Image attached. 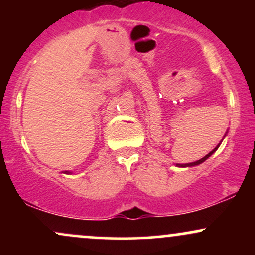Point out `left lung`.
<instances>
[{
	"label": "left lung",
	"mask_w": 255,
	"mask_h": 255,
	"mask_svg": "<svg viewBox=\"0 0 255 255\" xmlns=\"http://www.w3.org/2000/svg\"><path fill=\"white\" fill-rule=\"evenodd\" d=\"M227 133H228V131H227ZM227 133H225V135H227ZM225 135H224V137H225ZM224 137H223V139H224ZM223 139H222V141H223ZM222 141H221V142H222ZM221 142H219V144H218L217 146H216V147L213 148V150H212L211 152H210L209 154H206V156L201 158V159L197 160V162H193V163H187V164H178V163H177L176 166H178V168H188V166H189V168H191V166H195V165H199V164H201V163H204L205 160L207 159V158H210V157H211L212 154L215 153V152L218 150V147H219V145H221Z\"/></svg>",
	"instance_id": "8db88e82"
}]
</instances>
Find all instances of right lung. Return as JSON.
<instances>
[{
  "mask_svg": "<svg viewBox=\"0 0 255 255\" xmlns=\"http://www.w3.org/2000/svg\"><path fill=\"white\" fill-rule=\"evenodd\" d=\"M62 172H64V174H68V175L72 174V171H62Z\"/></svg>",
  "mask_w": 255,
  "mask_h": 255,
  "instance_id": "right-lung-1",
  "label": "right lung"
}]
</instances>
